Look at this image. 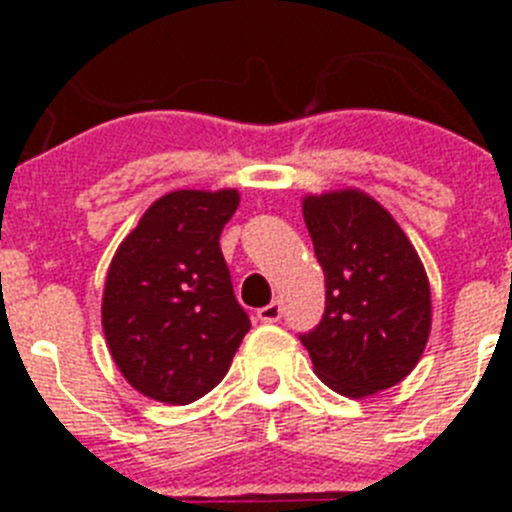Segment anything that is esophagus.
<instances>
[{"label":"esophagus","instance_id":"esophagus-1","mask_svg":"<svg viewBox=\"0 0 512 512\" xmlns=\"http://www.w3.org/2000/svg\"><path fill=\"white\" fill-rule=\"evenodd\" d=\"M259 320H264V323H279V320H282V302L274 300L266 307H261Z\"/></svg>","mask_w":512,"mask_h":512}]
</instances>
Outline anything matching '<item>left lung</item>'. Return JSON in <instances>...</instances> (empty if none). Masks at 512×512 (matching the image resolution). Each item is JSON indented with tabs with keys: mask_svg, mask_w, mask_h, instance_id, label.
<instances>
[{
	"mask_svg": "<svg viewBox=\"0 0 512 512\" xmlns=\"http://www.w3.org/2000/svg\"><path fill=\"white\" fill-rule=\"evenodd\" d=\"M307 233L325 274V312L300 333L330 390L366 397L408 377L431 333V287L408 235L372 197H305Z\"/></svg>",
	"mask_w": 512,
	"mask_h": 512,
	"instance_id": "obj_1",
	"label": "left lung"
}]
</instances>
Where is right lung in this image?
<instances>
[{"mask_svg": "<svg viewBox=\"0 0 512 512\" xmlns=\"http://www.w3.org/2000/svg\"><path fill=\"white\" fill-rule=\"evenodd\" d=\"M238 202L235 189L164 194L112 259L104 338L122 377L151 400L189 405L207 395L251 328L220 251Z\"/></svg>", "mask_w": 512, "mask_h": 512, "instance_id": "add662e5", "label": "right lung"}]
</instances>
